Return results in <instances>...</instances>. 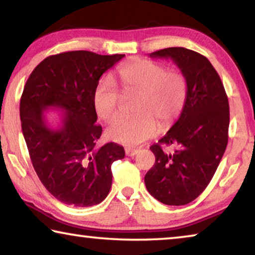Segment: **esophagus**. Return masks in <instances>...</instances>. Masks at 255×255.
<instances>
[{"label":"esophagus","mask_w":255,"mask_h":255,"mask_svg":"<svg viewBox=\"0 0 255 255\" xmlns=\"http://www.w3.org/2000/svg\"><path fill=\"white\" fill-rule=\"evenodd\" d=\"M138 152V149H135V148H129L127 147L126 149H125V153H126L127 156H133V155H136Z\"/></svg>","instance_id":"34e87169"}]
</instances>
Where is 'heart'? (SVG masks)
<instances>
[{"label": "heart", "instance_id": "1", "mask_svg": "<svg viewBox=\"0 0 255 255\" xmlns=\"http://www.w3.org/2000/svg\"><path fill=\"white\" fill-rule=\"evenodd\" d=\"M119 83L126 93H137L131 117L116 119L108 128L110 139L135 146L153 138L158 124L169 127L182 112L188 98V82L182 73L166 70L161 63L145 58L128 60L118 70ZM119 92L110 80L99 82L93 93L97 115L106 122L119 111Z\"/></svg>", "mask_w": 255, "mask_h": 255}]
</instances>
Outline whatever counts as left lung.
Listing matches in <instances>:
<instances>
[{"mask_svg": "<svg viewBox=\"0 0 255 255\" xmlns=\"http://www.w3.org/2000/svg\"><path fill=\"white\" fill-rule=\"evenodd\" d=\"M150 57L171 58L188 82V98L179 119L157 144L150 146L155 164L145 184L155 199L169 206L187 205L213 179L225 153L230 105L223 82L205 56L183 47L154 51ZM162 144H173V153Z\"/></svg>", "mask_w": 255, "mask_h": 255, "instance_id": "obj_1", "label": "left lung"}]
</instances>
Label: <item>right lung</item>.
<instances>
[{
    "mask_svg": "<svg viewBox=\"0 0 255 255\" xmlns=\"http://www.w3.org/2000/svg\"><path fill=\"white\" fill-rule=\"evenodd\" d=\"M124 56L88 50L49 56L24 85L20 119L30 158L44 187L63 204H100L111 188V164L125 157L123 146L112 141L97 147L102 127L93 107L101 75ZM48 107L66 111L57 129L45 122Z\"/></svg>",
    "mask_w": 255,
    "mask_h": 255,
    "instance_id": "1",
    "label": "right lung"
}]
</instances>
